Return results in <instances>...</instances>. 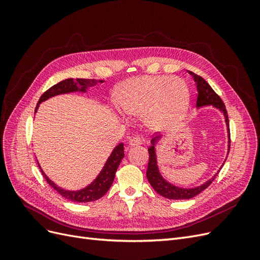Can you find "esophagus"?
<instances>
[{
    "label": "esophagus",
    "instance_id": "34e87169",
    "mask_svg": "<svg viewBox=\"0 0 260 260\" xmlns=\"http://www.w3.org/2000/svg\"><path fill=\"white\" fill-rule=\"evenodd\" d=\"M142 143H143V139L141 138V137H139V136L133 137V138L129 141V145H130L131 147H133V146H139V145H141Z\"/></svg>",
    "mask_w": 260,
    "mask_h": 260
}]
</instances>
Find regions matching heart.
Listing matches in <instances>:
<instances>
[{
    "label": "heart",
    "mask_w": 260,
    "mask_h": 260,
    "mask_svg": "<svg viewBox=\"0 0 260 260\" xmlns=\"http://www.w3.org/2000/svg\"><path fill=\"white\" fill-rule=\"evenodd\" d=\"M121 112L129 117H143L151 131L174 128L185 116L190 94L183 80L170 76H140L121 84L116 94Z\"/></svg>",
    "instance_id": "b5f03b06"
}]
</instances>
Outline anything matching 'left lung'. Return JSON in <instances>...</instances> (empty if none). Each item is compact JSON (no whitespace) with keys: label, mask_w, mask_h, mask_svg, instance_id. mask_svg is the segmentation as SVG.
<instances>
[{"label":"left lung","mask_w":260,"mask_h":260,"mask_svg":"<svg viewBox=\"0 0 260 260\" xmlns=\"http://www.w3.org/2000/svg\"><path fill=\"white\" fill-rule=\"evenodd\" d=\"M193 78L194 81L196 83V88H198V101H196V107L200 108L203 106H214L215 108H218L220 112H221L224 116L225 119V124H226V130H228V154H229V149H230V128H229V117H228V113L225 106L223 104L222 100L220 99V96L218 94L211 89V86L203 79L201 76L195 75L192 72H188ZM161 139L160 136L155 137L152 139L151 141V146L148 147V154H149V159H148V165H147V171H146V177L149 184L152 185V187L154 190L158 193L159 195L164 196V198L169 199V200H190L194 196H196L198 194H200L201 192H203L205 188H207L212 181L215 180L216 176L218 175V172L220 171V169L222 168V166L224 165V162L222 164V166L220 167V169L218 170L217 174L212 177L211 179H209L208 181H206L205 183H203L200 186L196 187H188V188H184V187H179L176 186L174 184L169 183L168 181L165 180L162 178V176L160 175L159 169H158V165H157V157H156V143Z\"/></svg>","instance_id":"obj_1"}]
</instances>
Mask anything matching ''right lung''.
Listing matches in <instances>:
<instances>
[{"mask_svg": "<svg viewBox=\"0 0 260 260\" xmlns=\"http://www.w3.org/2000/svg\"><path fill=\"white\" fill-rule=\"evenodd\" d=\"M98 82H104L103 80H95V79H73V78H69V79H65L55 85L51 86V88L45 91L40 100H39L36 111L39 107V104H41L42 102L46 101L50 98H53L55 95H59V94H65V93H70V92H86L88 88H91V86H94ZM124 153H123V143L118 144L114 151L112 152L111 156L108 157V159L106 160L103 169L99 174L96 179L93 181L91 184H89L86 187L82 188V190L79 191H68L64 190L59 186L55 184L49 177L46 176L43 170L41 169L40 165H39V168L41 169L42 175L44 179L48 182L55 191H57L62 198H65L68 201H72L75 203H86V202H93L101 199L102 196H104L106 192L109 190V187L112 186L117 168L119 167V164L121 162V159L123 158Z\"/></svg>", "mask_w": 260, "mask_h": 260, "instance_id": "obj_1", "label": "right lung"}]
</instances>
